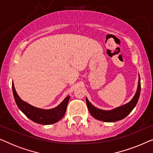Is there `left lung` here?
I'll list each match as a JSON object with an SVG mask.
<instances>
[{
    "instance_id": "left-lung-1",
    "label": "left lung",
    "mask_w": 153,
    "mask_h": 153,
    "mask_svg": "<svg viewBox=\"0 0 153 153\" xmlns=\"http://www.w3.org/2000/svg\"><path fill=\"white\" fill-rule=\"evenodd\" d=\"M140 93H141V81H140V76H139L138 88L135 95L134 96L132 100L130 102L124 104V105L110 111H104L95 107L88 101L87 97L85 98V101H86V104L89 112L91 113L92 116L94 118L99 120L104 121V122H116V121L120 120L125 118V117L130 114L131 111L137 105L140 96Z\"/></svg>"
}]
</instances>
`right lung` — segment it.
I'll use <instances>...</instances> for the list:
<instances>
[{"instance_id": "1", "label": "right lung", "mask_w": 153, "mask_h": 153, "mask_svg": "<svg viewBox=\"0 0 153 153\" xmlns=\"http://www.w3.org/2000/svg\"><path fill=\"white\" fill-rule=\"evenodd\" d=\"M12 92L16 104L19 108L33 122L42 125H51L59 121L65 114L70 96L65 98V100L56 107L51 109H42L31 106L27 102L23 101L16 93L12 82Z\"/></svg>"}]
</instances>
